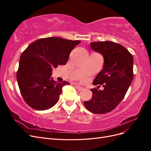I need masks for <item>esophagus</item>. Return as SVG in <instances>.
<instances>
[{
	"mask_svg": "<svg viewBox=\"0 0 151 151\" xmlns=\"http://www.w3.org/2000/svg\"><path fill=\"white\" fill-rule=\"evenodd\" d=\"M76 86V88L78 90V91H81V90H83L84 88H83V87H81V86H78V85H76L75 86Z\"/></svg>",
	"mask_w": 151,
	"mask_h": 151,
	"instance_id": "34e87169",
	"label": "esophagus"
}]
</instances>
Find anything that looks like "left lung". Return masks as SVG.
<instances>
[{
    "label": "left lung",
    "mask_w": 151,
    "mask_h": 151,
    "mask_svg": "<svg viewBox=\"0 0 151 151\" xmlns=\"http://www.w3.org/2000/svg\"><path fill=\"white\" fill-rule=\"evenodd\" d=\"M91 47L104 57L103 68L93 81L94 86L102 85L104 89H91L92 98L84 104L91 113H107L118 106L129 88L134 77V58L122 45L109 41L91 42Z\"/></svg>",
    "instance_id": "8db88e82"
}]
</instances>
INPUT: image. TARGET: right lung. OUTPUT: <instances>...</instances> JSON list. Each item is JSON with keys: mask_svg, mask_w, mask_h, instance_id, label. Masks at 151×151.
Here are the masks:
<instances>
[{"mask_svg": "<svg viewBox=\"0 0 151 151\" xmlns=\"http://www.w3.org/2000/svg\"><path fill=\"white\" fill-rule=\"evenodd\" d=\"M80 42L58 37L41 38L22 53L17 81L22 98L31 108L45 110L58 102L62 87L70 83L53 81L52 68L65 65L71 51Z\"/></svg>", "mask_w": 151, "mask_h": 151, "instance_id": "obj_1", "label": "right lung"}]
</instances>
